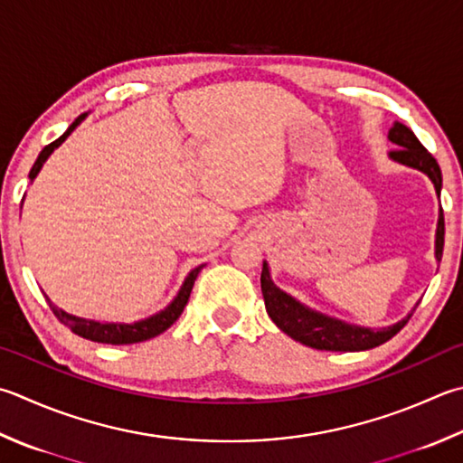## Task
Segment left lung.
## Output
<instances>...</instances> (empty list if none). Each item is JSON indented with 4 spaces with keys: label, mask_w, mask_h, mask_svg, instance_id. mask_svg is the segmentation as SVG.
<instances>
[{
    "label": "left lung",
    "mask_w": 463,
    "mask_h": 463,
    "mask_svg": "<svg viewBox=\"0 0 463 463\" xmlns=\"http://www.w3.org/2000/svg\"><path fill=\"white\" fill-rule=\"evenodd\" d=\"M391 143L399 145L397 149L391 151V159H395L409 167L423 171L427 177L433 181L435 194H441V169L433 155L420 143V138L413 135V130L395 123L389 130ZM443 235H446V223H443V209H439L438 222V238H435V258L441 260L443 254ZM261 294H264L268 317L274 320V325L298 343L318 348V351H367V348L379 346L393 338L401 328L411 318L409 314L397 325L389 328H363L354 325H346L343 320L328 318L325 314L314 312L300 302H296L292 296H288L278 288L272 278H269L268 264L264 261L261 268Z\"/></svg>",
    "instance_id": "obj_1"
}]
</instances>
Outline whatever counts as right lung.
Instances as JSON below:
<instances>
[{"instance_id": "obj_1", "label": "right lung", "mask_w": 463, "mask_h": 463, "mask_svg": "<svg viewBox=\"0 0 463 463\" xmlns=\"http://www.w3.org/2000/svg\"><path fill=\"white\" fill-rule=\"evenodd\" d=\"M84 118L78 117L72 125L68 127L66 133L62 137H58L54 143L46 145L42 149V153L38 155L36 163H33V167L30 171V179H33L38 175V171L42 169L43 161L48 159V156L52 155V151L56 149V146L62 145L66 141V137L72 133V130L80 125V120ZM203 266H199L195 269H191L189 276L185 278V282H183L181 290L177 294V298L173 300L167 308L161 310L159 314H155V317L151 318H145L141 322H135V325H100V322H94V320H84V318H78V317H72V314H68L64 310L56 308L54 304H52L48 298V304L52 312L56 314V318L62 322V325H66L72 333H76L78 336L82 338H89V340H94V343H107V345H133V343H143V340H149V338H155L156 335H161L167 330L173 322H175L179 317L183 308H185V304L189 300V294L191 290H194V284H195V278L197 274L202 272Z\"/></svg>"}]
</instances>
